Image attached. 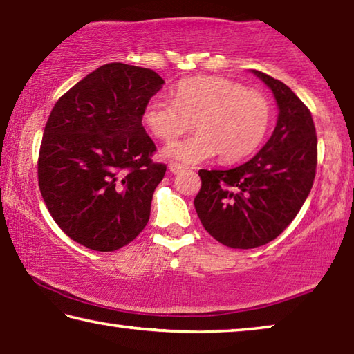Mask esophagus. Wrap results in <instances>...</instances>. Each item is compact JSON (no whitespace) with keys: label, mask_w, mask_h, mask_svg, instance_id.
Returning <instances> with one entry per match:
<instances>
[{"label":"esophagus","mask_w":354,"mask_h":354,"mask_svg":"<svg viewBox=\"0 0 354 354\" xmlns=\"http://www.w3.org/2000/svg\"><path fill=\"white\" fill-rule=\"evenodd\" d=\"M169 169L171 173H175V175H179V173L184 171V167L181 164H176V162H170Z\"/></svg>","instance_id":"34e87169"}]
</instances>
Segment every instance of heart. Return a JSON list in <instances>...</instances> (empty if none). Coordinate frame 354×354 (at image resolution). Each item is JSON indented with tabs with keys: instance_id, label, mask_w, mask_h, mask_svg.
Returning a JSON list of instances; mask_svg holds the SVG:
<instances>
[{
	"instance_id": "b5f03b06",
	"label": "heart",
	"mask_w": 354,
	"mask_h": 354,
	"mask_svg": "<svg viewBox=\"0 0 354 354\" xmlns=\"http://www.w3.org/2000/svg\"><path fill=\"white\" fill-rule=\"evenodd\" d=\"M272 120V107L261 92L223 77H190L173 88L170 98H153L143 111L148 129L164 142L192 128L198 133L164 148L165 158L196 165L218 153L237 162L261 145Z\"/></svg>"
}]
</instances>
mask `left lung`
Wrapping results in <instances>:
<instances>
[{"mask_svg": "<svg viewBox=\"0 0 354 354\" xmlns=\"http://www.w3.org/2000/svg\"><path fill=\"white\" fill-rule=\"evenodd\" d=\"M253 73L272 88L278 122L253 159L231 170H200L195 209L205 230L231 248H256L277 239L306 201L317 167V136L306 104L284 82Z\"/></svg>", "mask_w": 354, "mask_h": 354, "instance_id": "left-lung-1", "label": "left lung"}]
</instances>
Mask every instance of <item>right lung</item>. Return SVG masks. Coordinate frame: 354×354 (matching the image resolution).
Returning a JSON list of instances; mask_svg holds the SVG:
<instances>
[{
  "mask_svg": "<svg viewBox=\"0 0 354 354\" xmlns=\"http://www.w3.org/2000/svg\"><path fill=\"white\" fill-rule=\"evenodd\" d=\"M164 80L149 68L101 65L48 117L37 162L39 187L59 227L95 251H115L140 234L165 164L142 127Z\"/></svg>",
  "mask_w": 354,
  "mask_h": 354,
  "instance_id": "obj_1",
  "label": "right lung"
}]
</instances>
